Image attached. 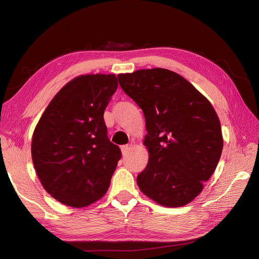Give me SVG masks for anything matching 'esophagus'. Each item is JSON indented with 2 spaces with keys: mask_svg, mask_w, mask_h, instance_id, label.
<instances>
[{
  "mask_svg": "<svg viewBox=\"0 0 259 259\" xmlns=\"http://www.w3.org/2000/svg\"><path fill=\"white\" fill-rule=\"evenodd\" d=\"M130 148H131L130 145H123V146H121V150H122V154H123V156L127 155Z\"/></svg>",
  "mask_w": 259,
  "mask_h": 259,
  "instance_id": "1",
  "label": "esophagus"
}]
</instances>
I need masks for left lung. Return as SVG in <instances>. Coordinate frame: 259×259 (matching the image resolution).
<instances>
[{
  "instance_id": "8db88e82",
  "label": "left lung",
  "mask_w": 259,
  "mask_h": 259,
  "mask_svg": "<svg viewBox=\"0 0 259 259\" xmlns=\"http://www.w3.org/2000/svg\"><path fill=\"white\" fill-rule=\"evenodd\" d=\"M117 78L146 121L144 145L149 159L137 176L141 191L168 207L191 202L222 154V131L213 106L190 82L167 69H142Z\"/></svg>"
}]
</instances>
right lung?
I'll return each mask as SVG.
<instances>
[{"label": "right lung", "mask_w": 259, "mask_h": 259, "mask_svg": "<svg viewBox=\"0 0 259 259\" xmlns=\"http://www.w3.org/2000/svg\"><path fill=\"white\" fill-rule=\"evenodd\" d=\"M116 89L115 74L74 78L56 94L36 126L34 167L45 190L61 203L83 207L108 191L122 157L103 118Z\"/></svg>", "instance_id": "add662e5"}]
</instances>
